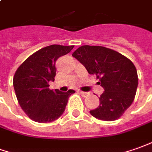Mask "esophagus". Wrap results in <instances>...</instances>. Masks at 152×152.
Returning <instances> with one entry per match:
<instances>
[{"label": "esophagus", "instance_id": "34e87169", "mask_svg": "<svg viewBox=\"0 0 152 152\" xmlns=\"http://www.w3.org/2000/svg\"><path fill=\"white\" fill-rule=\"evenodd\" d=\"M79 94H81V96L83 97V98H86L88 96V93H87V92H83V91H80L79 92Z\"/></svg>", "mask_w": 152, "mask_h": 152}]
</instances>
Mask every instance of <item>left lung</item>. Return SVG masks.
<instances>
[{
  "label": "left lung",
  "mask_w": 152,
  "mask_h": 152,
  "mask_svg": "<svg viewBox=\"0 0 152 152\" xmlns=\"http://www.w3.org/2000/svg\"><path fill=\"white\" fill-rule=\"evenodd\" d=\"M86 68L96 75L104 92L99 98V106L90 111L94 118L115 121L133 102L138 85L137 69L129 58L102 46L83 45L73 53Z\"/></svg>",
  "instance_id": "8db88e82"
}]
</instances>
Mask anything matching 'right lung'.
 Segmentation results:
<instances>
[{
	"mask_svg": "<svg viewBox=\"0 0 152 152\" xmlns=\"http://www.w3.org/2000/svg\"><path fill=\"white\" fill-rule=\"evenodd\" d=\"M73 48L59 45L45 47L26 58L15 71L13 86L19 104L34 122L45 123L58 119L69 96L75 93L73 89L63 93L49 88V82L54 81L56 60Z\"/></svg>",
	"mask_w": 152,
	"mask_h": 152,
	"instance_id": "obj_1",
	"label": "right lung"
}]
</instances>
